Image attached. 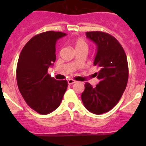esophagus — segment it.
Returning <instances> with one entry per match:
<instances>
[{"label": "esophagus", "mask_w": 146, "mask_h": 146, "mask_svg": "<svg viewBox=\"0 0 146 146\" xmlns=\"http://www.w3.org/2000/svg\"><path fill=\"white\" fill-rule=\"evenodd\" d=\"M75 82H76V81L74 80H72V79L68 80V84H69V85L74 84V83H75Z\"/></svg>", "instance_id": "esophagus-1"}]
</instances>
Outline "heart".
<instances>
[{
    "instance_id": "b5f03b06",
    "label": "heart",
    "mask_w": 146,
    "mask_h": 146,
    "mask_svg": "<svg viewBox=\"0 0 146 146\" xmlns=\"http://www.w3.org/2000/svg\"><path fill=\"white\" fill-rule=\"evenodd\" d=\"M74 46V48L76 50H81V49H85V50H88V44L86 42L85 39L82 38H77L73 42Z\"/></svg>"
}]
</instances>
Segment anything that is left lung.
I'll return each mask as SVG.
<instances>
[{
	"label": "left lung",
	"instance_id": "left-lung-1",
	"mask_svg": "<svg viewBox=\"0 0 146 146\" xmlns=\"http://www.w3.org/2000/svg\"><path fill=\"white\" fill-rule=\"evenodd\" d=\"M86 34L97 45L94 65L99 69L96 73L99 82L95 88L86 82L81 98L88 111L100 115L113 109L123 95L128 82V62L124 50L114 36L101 31Z\"/></svg>",
	"mask_w": 146,
	"mask_h": 146
}]
</instances>
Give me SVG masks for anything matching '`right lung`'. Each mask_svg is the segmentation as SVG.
I'll return each mask as SVG.
<instances>
[{
    "label": "right lung",
    "instance_id": "right-lung-1",
    "mask_svg": "<svg viewBox=\"0 0 146 146\" xmlns=\"http://www.w3.org/2000/svg\"><path fill=\"white\" fill-rule=\"evenodd\" d=\"M66 35L50 31L35 36L18 59V88L28 106L39 114H49L58 108L67 89L66 80H56L47 72L56 59V42Z\"/></svg>",
    "mask_w": 146,
    "mask_h": 146
}]
</instances>
